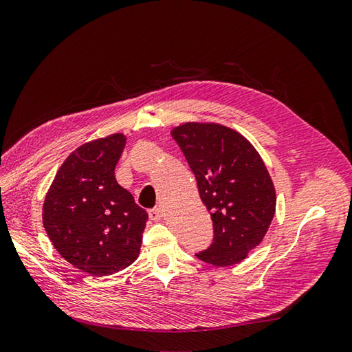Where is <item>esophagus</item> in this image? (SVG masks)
Masks as SVG:
<instances>
[{"instance_id": "1", "label": "esophagus", "mask_w": 352, "mask_h": 352, "mask_svg": "<svg viewBox=\"0 0 352 352\" xmlns=\"http://www.w3.org/2000/svg\"><path fill=\"white\" fill-rule=\"evenodd\" d=\"M149 219L154 220V221L162 220V219H163V209H160V208L151 209V210H149Z\"/></svg>"}]
</instances>
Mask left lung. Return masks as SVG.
Masks as SVG:
<instances>
[{"instance_id":"8db88e82","label":"left lung","mask_w":352,"mask_h":352,"mask_svg":"<svg viewBox=\"0 0 352 352\" xmlns=\"http://www.w3.org/2000/svg\"><path fill=\"white\" fill-rule=\"evenodd\" d=\"M210 212L214 240L195 254L214 266L237 265L265 239L276 214V188L260 154L240 132L188 121L170 131Z\"/></svg>"}]
</instances>
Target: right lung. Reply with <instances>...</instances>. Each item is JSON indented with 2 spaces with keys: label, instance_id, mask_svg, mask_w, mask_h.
Segmentation results:
<instances>
[{
  "label": "right lung",
  "instance_id": "add662e5",
  "mask_svg": "<svg viewBox=\"0 0 352 352\" xmlns=\"http://www.w3.org/2000/svg\"><path fill=\"white\" fill-rule=\"evenodd\" d=\"M124 133L87 142L60 166L44 198L54 248L80 271L111 276L137 260L149 215L115 180Z\"/></svg>",
  "mask_w": 352,
  "mask_h": 352
}]
</instances>
